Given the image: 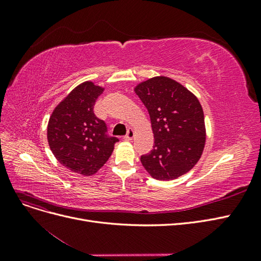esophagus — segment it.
<instances>
[{
	"mask_svg": "<svg viewBox=\"0 0 261 261\" xmlns=\"http://www.w3.org/2000/svg\"><path fill=\"white\" fill-rule=\"evenodd\" d=\"M134 136H135V132H134L133 128H128V129H127V134H126L124 138H125L126 140H132V139L134 138Z\"/></svg>",
	"mask_w": 261,
	"mask_h": 261,
	"instance_id": "esophagus-1",
	"label": "esophagus"
}]
</instances>
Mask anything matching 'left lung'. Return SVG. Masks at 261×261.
Masks as SVG:
<instances>
[{"label":"left lung","instance_id":"left-lung-1","mask_svg":"<svg viewBox=\"0 0 261 261\" xmlns=\"http://www.w3.org/2000/svg\"><path fill=\"white\" fill-rule=\"evenodd\" d=\"M135 92L148 110L154 137L153 149L140 156L144 168L159 180L185 174L200 159L206 141L199 100L164 76L140 83Z\"/></svg>","mask_w":261,"mask_h":261}]
</instances>
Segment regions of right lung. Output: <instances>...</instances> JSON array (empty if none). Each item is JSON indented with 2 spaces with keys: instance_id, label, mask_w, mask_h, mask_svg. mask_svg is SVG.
<instances>
[{
  "instance_id": "add662e5",
  "label": "right lung",
  "mask_w": 261,
  "mask_h": 261,
  "mask_svg": "<svg viewBox=\"0 0 261 261\" xmlns=\"http://www.w3.org/2000/svg\"><path fill=\"white\" fill-rule=\"evenodd\" d=\"M103 88L92 82L78 85L54 109L48 141L58 161L75 173L90 176L103 167L118 138L108 135L105 121L93 113Z\"/></svg>"
}]
</instances>
